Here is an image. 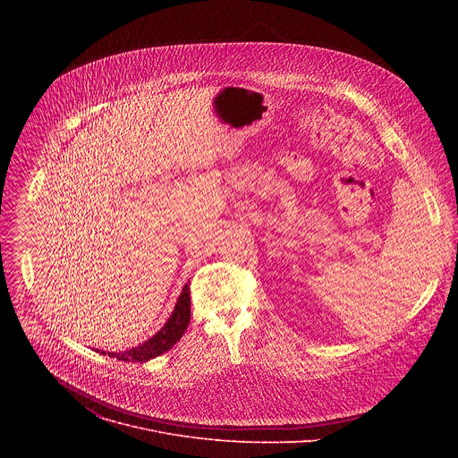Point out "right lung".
<instances>
[{"mask_svg": "<svg viewBox=\"0 0 458 458\" xmlns=\"http://www.w3.org/2000/svg\"><path fill=\"white\" fill-rule=\"evenodd\" d=\"M189 323H191V287L189 284H185L182 296L178 298V303L173 310V316L169 318L165 327H162L155 336H151L148 342L129 349L125 352H109V356L122 361H129V363L131 361L144 363L169 351L183 336ZM102 354L106 352L102 351Z\"/></svg>", "mask_w": 458, "mask_h": 458, "instance_id": "obj_1", "label": "right lung"}]
</instances>
